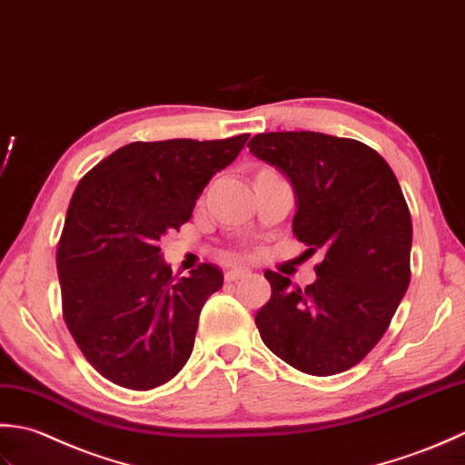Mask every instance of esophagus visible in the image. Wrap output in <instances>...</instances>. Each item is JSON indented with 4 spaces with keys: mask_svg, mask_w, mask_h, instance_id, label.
<instances>
[{
    "mask_svg": "<svg viewBox=\"0 0 465 465\" xmlns=\"http://www.w3.org/2000/svg\"><path fill=\"white\" fill-rule=\"evenodd\" d=\"M249 272H251L249 269H242V267H239V269H229V271L224 272V281H226V282L239 281V279H244Z\"/></svg>",
    "mask_w": 465,
    "mask_h": 465,
    "instance_id": "34e87169",
    "label": "esophagus"
}]
</instances>
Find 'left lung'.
Wrapping results in <instances>:
<instances>
[{"mask_svg": "<svg viewBox=\"0 0 465 465\" xmlns=\"http://www.w3.org/2000/svg\"><path fill=\"white\" fill-rule=\"evenodd\" d=\"M251 153L297 194L292 232L323 254L305 289L264 271L271 299L254 317L261 339L309 375L347 371L377 345L410 287L411 214L393 170L359 140L264 132Z\"/></svg>", "mask_w": 465, "mask_h": 465, "instance_id": "obj_1", "label": "left lung"}]
</instances>
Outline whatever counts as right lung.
<instances>
[{"label":"right lung","mask_w":465,"mask_h":465,"mask_svg":"<svg viewBox=\"0 0 465 465\" xmlns=\"http://www.w3.org/2000/svg\"><path fill=\"white\" fill-rule=\"evenodd\" d=\"M246 140L132 142L75 186L55 252L62 312L108 381L154 390L191 357L198 317L223 287V271L203 262L191 277H174L158 242L191 221L208 180Z\"/></svg>","instance_id":"right-lung-1"}]
</instances>
